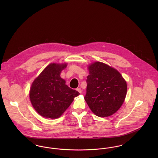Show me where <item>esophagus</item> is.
Here are the masks:
<instances>
[{"label":"esophagus","mask_w":158,"mask_h":158,"mask_svg":"<svg viewBox=\"0 0 158 158\" xmlns=\"http://www.w3.org/2000/svg\"><path fill=\"white\" fill-rule=\"evenodd\" d=\"M76 90H77V91H78L80 94H81V93H82V90L81 89V88H77V89H76Z\"/></svg>","instance_id":"34e87169"}]
</instances>
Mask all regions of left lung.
Segmentation results:
<instances>
[{
	"mask_svg": "<svg viewBox=\"0 0 158 158\" xmlns=\"http://www.w3.org/2000/svg\"><path fill=\"white\" fill-rule=\"evenodd\" d=\"M88 69L85 100L96 115L109 117L116 113L124 101L126 82L116 69L105 63L95 62Z\"/></svg>",
	"mask_w": 158,
	"mask_h": 158,
	"instance_id": "8db88e82",
	"label": "left lung"
}]
</instances>
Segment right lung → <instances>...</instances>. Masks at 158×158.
Returning a JSON list of instances; mask_svg holds the SVG:
<instances>
[{
    "instance_id": "right-lung-1",
    "label": "right lung",
    "mask_w": 158,
    "mask_h": 158,
    "mask_svg": "<svg viewBox=\"0 0 158 158\" xmlns=\"http://www.w3.org/2000/svg\"><path fill=\"white\" fill-rule=\"evenodd\" d=\"M67 64L51 63L34 80L30 98L34 108L40 115L52 119L59 118L79 93L69 88L60 77Z\"/></svg>"
}]
</instances>
